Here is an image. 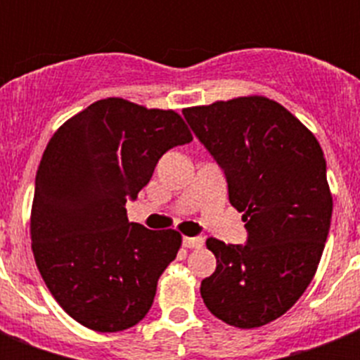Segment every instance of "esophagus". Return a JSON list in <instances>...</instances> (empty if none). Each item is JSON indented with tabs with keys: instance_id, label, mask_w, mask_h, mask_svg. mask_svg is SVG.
<instances>
[{
	"instance_id": "34e87169",
	"label": "esophagus",
	"mask_w": 360,
	"mask_h": 360,
	"mask_svg": "<svg viewBox=\"0 0 360 360\" xmlns=\"http://www.w3.org/2000/svg\"><path fill=\"white\" fill-rule=\"evenodd\" d=\"M183 245L186 248H200L203 245V237H183Z\"/></svg>"
}]
</instances>
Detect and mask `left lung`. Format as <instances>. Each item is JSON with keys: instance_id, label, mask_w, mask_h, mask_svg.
Wrapping results in <instances>:
<instances>
[{"instance_id": "8db88e82", "label": "left lung", "mask_w": 360, "mask_h": 360, "mask_svg": "<svg viewBox=\"0 0 360 360\" xmlns=\"http://www.w3.org/2000/svg\"><path fill=\"white\" fill-rule=\"evenodd\" d=\"M226 175L245 245L209 237L217 269L202 280L209 312L239 329L285 314L312 282L333 217L319 141L282 104L239 97L183 110Z\"/></svg>"}]
</instances>
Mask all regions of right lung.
<instances>
[{
    "label": "right lung",
    "instance_id": "right-lung-1",
    "mask_svg": "<svg viewBox=\"0 0 360 360\" xmlns=\"http://www.w3.org/2000/svg\"><path fill=\"white\" fill-rule=\"evenodd\" d=\"M192 141L174 110L103 98L65 121L35 177L31 248L59 307L87 329L117 333L146 318L158 276L181 246L175 230L127 219L158 158Z\"/></svg>",
    "mask_w": 360,
    "mask_h": 360
}]
</instances>
